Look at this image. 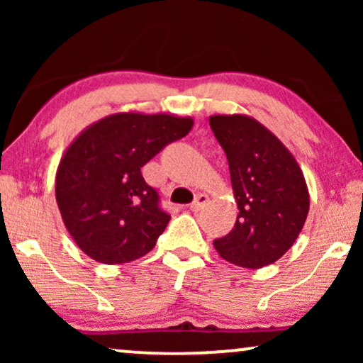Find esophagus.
Returning <instances> with one entry per match:
<instances>
[{
  "mask_svg": "<svg viewBox=\"0 0 363 363\" xmlns=\"http://www.w3.org/2000/svg\"><path fill=\"white\" fill-rule=\"evenodd\" d=\"M208 201H210V198H208V195H205V193H200V195H198V196L195 198V201L191 203V206H190L191 211H195V213L200 211L201 208L205 206Z\"/></svg>",
  "mask_w": 363,
  "mask_h": 363,
  "instance_id": "esophagus-1",
  "label": "esophagus"
}]
</instances>
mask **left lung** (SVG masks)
<instances>
[{"mask_svg":"<svg viewBox=\"0 0 363 363\" xmlns=\"http://www.w3.org/2000/svg\"><path fill=\"white\" fill-rule=\"evenodd\" d=\"M211 130L226 153L235 228L213 241L231 264L259 269L294 245L309 213V190L299 163L287 147L256 118L245 113L211 116Z\"/></svg>","mask_w":363,"mask_h":363,"instance_id":"1","label":"left lung"}]
</instances>
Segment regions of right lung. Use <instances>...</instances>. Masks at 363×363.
Instances as JSON below:
<instances>
[{"label": "right lung", "instance_id": "add662e5", "mask_svg": "<svg viewBox=\"0 0 363 363\" xmlns=\"http://www.w3.org/2000/svg\"><path fill=\"white\" fill-rule=\"evenodd\" d=\"M175 113L118 112L94 122L66 148L56 172V201L76 245L102 264L145 256L170 215L140 168L191 130Z\"/></svg>", "mask_w": 363, "mask_h": 363}]
</instances>
